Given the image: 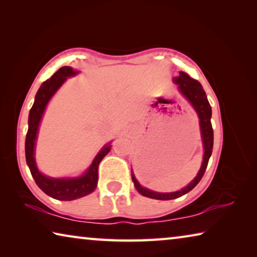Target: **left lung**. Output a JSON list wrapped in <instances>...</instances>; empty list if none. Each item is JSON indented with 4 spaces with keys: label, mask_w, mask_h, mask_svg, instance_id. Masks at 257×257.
<instances>
[{
    "label": "left lung",
    "mask_w": 257,
    "mask_h": 257,
    "mask_svg": "<svg viewBox=\"0 0 257 257\" xmlns=\"http://www.w3.org/2000/svg\"><path fill=\"white\" fill-rule=\"evenodd\" d=\"M173 82L178 86V89L182 94L187 101L190 103V105L194 107L196 111L198 119H199V129H201V137L203 143V161L202 165L197 172V176L191 180L188 185L180 190L172 191V193H158V191L151 190L149 188H145L135 177L134 172H132V178L135 185V188L143 196L153 198V199H160V201H169V199H175L178 197H181L182 195L194 188L199 181H201L202 177L204 176V172L206 170L208 160L211 158L212 149H213V129L211 124V116H212V108L210 103L207 101V96L205 92H204L202 85L199 84L197 80L190 78L186 72H179V76L173 78Z\"/></svg>",
    "instance_id": "1"
}]
</instances>
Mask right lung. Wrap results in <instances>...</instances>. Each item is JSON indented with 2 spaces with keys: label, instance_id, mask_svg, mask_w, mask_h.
I'll return each mask as SVG.
<instances>
[{
  "label": "right lung",
  "instance_id": "obj_1",
  "mask_svg": "<svg viewBox=\"0 0 257 257\" xmlns=\"http://www.w3.org/2000/svg\"><path fill=\"white\" fill-rule=\"evenodd\" d=\"M79 73L71 67H62L56 71L50 79L42 84L35 96V101L30 108L28 116V132L26 136V162L37 186L52 198L59 201H73V199L87 196L93 193L97 186L98 180V164L108 152L111 151V142L104 145L95 156L92 163L82 175L78 177H47L38 170L36 160H35V147L38 129L44 114L47 104L58 89L66 82L67 78L73 77Z\"/></svg>",
  "mask_w": 257,
  "mask_h": 257
}]
</instances>
